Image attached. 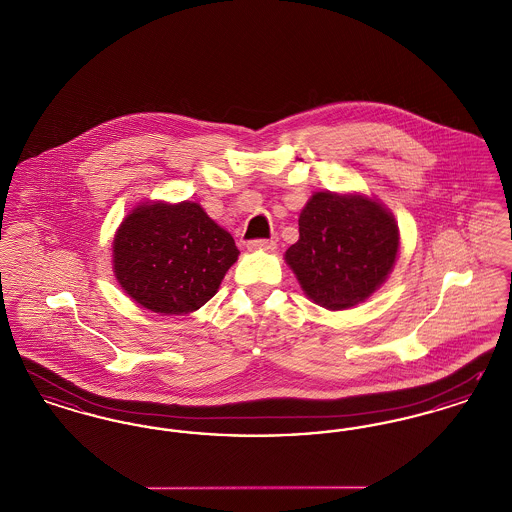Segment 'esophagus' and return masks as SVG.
Returning a JSON list of instances; mask_svg holds the SVG:
<instances>
[{"label": "esophagus", "mask_w": 512, "mask_h": 512, "mask_svg": "<svg viewBox=\"0 0 512 512\" xmlns=\"http://www.w3.org/2000/svg\"><path fill=\"white\" fill-rule=\"evenodd\" d=\"M247 249H251V251H257V249L272 251V249H276V240H249Z\"/></svg>", "instance_id": "1"}]
</instances>
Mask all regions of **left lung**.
I'll use <instances>...</instances> for the list:
<instances>
[{"label":"left lung","mask_w":512,"mask_h":512,"mask_svg":"<svg viewBox=\"0 0 512 512\" xmlns=\"http://www.w3.org/2000/svg\"><path fill=\"white\" fill-rule=\"evenodd\" d=\"M397 249V224L380 203L320 192L299 215V240L286 261L305 293L336 311L357 305L386 280Z\"/></svg>","instance_id":"obj_1"}]
</instances>
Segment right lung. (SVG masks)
Segmentation results:
<instances>
[{
    "instance_id": "right-lung-1",
    "label": "right lung",
    "mask_w": 512,
    "mask_h": 512,
    "mask_svg": "<svg viewBox=\"0 0 512 512\" xmlns=\"http://www.w3.org/2000/svg\"><path fill=\"white\" fill-rule=\"evenodd\" d=\"M238 255L234 238L190 201L140 205L113 242L122 290L161 315H186L205 305Z\"/></svg>"
}]
</instances>
